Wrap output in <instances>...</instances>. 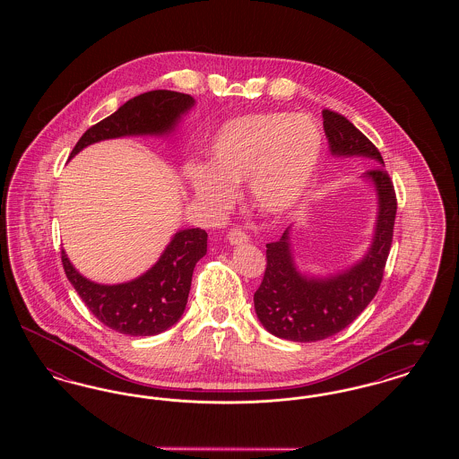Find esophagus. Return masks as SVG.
I'll return each instance as SVG.
<instances>
[{"mask_svg":"<svg viewBox=\"0 0 459 459\" xmlns=\"http://www.w3.org/2000/svg\"><path fill=\"white\" fill-rule=\"evenodd\" d=\"M227 239H229V242H230L232 246H238V244H246V242L249 240V238L246 236V232H244V230H240V229H232V230L229 232Z\"/></svg>","mask_w":459,"mask_h":459,"instance_id":"obj_1","label":"esophagus"}]
</instances>
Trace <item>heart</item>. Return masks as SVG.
<instances>
[{"instance_id": "obj_1", "label": "heart", "mask_w": 459, "mask_h": 459, "mask_svg": "<svg viewBox=\"0 0 459 459\" xmlns=\"http://www.w3.org/2000/svg\"><path fill=\"white\" fill-rule=\"evenodd\" d=\"M324 134L315 120L287 111L240 115L225 122L206 144V167H189L195 196L223 212L234 189L247 182L253 204L270 217L296 210L315 180Z\"/></svg>"}]
</instances>
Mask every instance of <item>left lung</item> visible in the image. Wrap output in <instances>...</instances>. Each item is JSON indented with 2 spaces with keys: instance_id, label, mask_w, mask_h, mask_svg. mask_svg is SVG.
Segmentation results:
<instances>
[{
  "instance_id": "1",
  "label": "left lung",
  "mask_w": 459,
  "mask_h": 459,
  "mask_svg": "<svg viewBox=\"0 0 459 459\" xmlns=\"http://www.w3.org/2000/svg\"><path fill=\"white\" fill-rule=\"evenodd\" d=\"M324 131L328 150L335 158L361 156L373 161L361 178L377 197V215L370 246L365 255L344 270L327 275L303 272L292 249V225L282 238L266 244V270L255 292V311L272 335L315 342L335 335L352 324L375 298L393 242L395 193L380 152L350 120L324 109Z\"/></svg>"
}]
</instances>
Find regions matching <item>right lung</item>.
Listing matches in <instances>:
<instances>
[{
  "label": "right lung",
  "instance_id": "1",
  "mask_svg": "<svg viewBox=\"0 0 459 459\" xmlns=\"http://www.w3.org/2000/svg\"><path fill=\"white\" fill-rule=\"evenodd\" d=\"M196 100L175 91H150L122 105L84 132L70 158L94 143L154 135L169 137ZM208 234L203 229L177 230L158 262L143 275L122 284H98L86 279L62 251L66 279L89 311L107 327L126 335H156L175 325L187 305L196 263L206 255Z\"/></svg>",
  "mask_w": 459,
  "mask_h": 459
}]
</instances>
